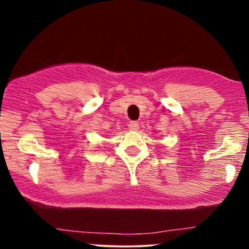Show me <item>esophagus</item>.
<instances>
[{"instance_id": "1", "label": "esophagus", "mask_w": 249, "mask_h": 249, "mask_svg": "<svg viewBox=\"0 0 249 249\" xmlns=\"http://www.w3.org/2000/svg\"><path fill=\"white\" fill-rule=\"evenodd\" d=\"M128 128H130V131H137L139 128V123L131 122L130 124H128Z\"/></svg>"}]
</instances>
